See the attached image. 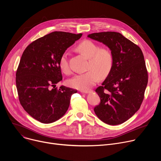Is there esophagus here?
I'll use <instances>...</instances> for the list:
<instances>
[{"label": "esophagus", "instance_id": "obj_1", "mask_svg": "<svg viewBox=\"0 0 161 161\" xmlns=\"http://www.w3.org/2000/svg\"><path fill=\"white\" fill-rule=\"evenodd\" d=\"M81 92L82 93H89V92H92L91 90H89V91H81Z\"/></svg>", "mask_w": 161, "mask_h": 161}]
</instances>
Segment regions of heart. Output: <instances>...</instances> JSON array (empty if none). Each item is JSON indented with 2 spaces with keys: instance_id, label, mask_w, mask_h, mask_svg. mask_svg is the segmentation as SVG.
Here are the masks:
<instances>
[{
  "instance_id": "heart-1",
  "label": "heart",
  "mask_w": 161,
  "mask_h": 161,
  "mask_svg": "<svg viewBox=\"0 0 161 161\" xmlns=\"http://www.w3.org/2000/svg\"><path fill=\"white\" fill-rule=\"evenodd\" d=\"M76 51L88 58L87 72L75 75L67 80L70 87L86 91L93 86L97 82L98 76L106 77L111 72L114 64V57L110 50L100 47L95 42L89 40H83L76 46ZM59 67L61 71L69 74L70 72L67 53H63L59 58Z\"/></svg>"
}]
</instances>
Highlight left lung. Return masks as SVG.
Segmentation results:
<instances>
[{"mask_svg":"<svg viewBox=\"0 0 161 161\" xmlns=\"http://www.w3.org/2000/svg\"><path fill=\"white\" fill-rule=\"evenodd\" d=\"M87 37L108 46L114 57L111 72L95 91L100 103L95 113L106 124H121L138 110L144 97L148 81L144 57L137 45L119 32H97Z\"/></svg>","mask_w":161,"mask_h":161,"instance_id":"8db88e82","label":"left lung"}]
</instances>
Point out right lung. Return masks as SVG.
I'll return each instance as SVG.
<instances>
[{
    "mask_svg": "<svg viewBox=\"0 0 161 161\" xmlns=\"http://www.w3.org/2000/svg\"><path fill=\"white\" fill-rule=\"evenodd\" d=\"M82 34L55 31L30 44L23 53L16 72V87L24 109L42 123H52L69 109L77 91L56 84L62 80L59 58ZM53 87V88L52 87Z\"/></svg>",
    "mask_w": 161,
    "mask_h": 161,
    "instance_id": "obj_1",
    "label": "right lung"
}]
</instances>
